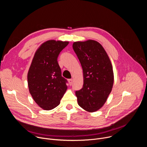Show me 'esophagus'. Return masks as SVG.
<instances>
[{
	"label": "esophagus",
	"instance_id": "obj_1",
	"mask_svg": "<svg viewBox=\"0 0 147 147\" xmlns=\"http://www.w3.org/2000/svg\"><path fill=\"white\" fill-rule=\"evenodd\" d=\"M68 81H69V82L70 86H71L72 84H73V79H69Z\"/></svg>",
	"mask_w": 147,
	"mask_h": 147
}]
</instances>
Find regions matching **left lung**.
<instances>
[{
	"mask_svg": "<svg viewBox=\"0 0 147 147\" xmlns=\"http://www.w3.org/2000/svg\"><path fill=\"white\" fill-rule=\"evenodd\" d=\"M73 48L83 71L82 88L76 91L78 105L89 112L99 110L113 87L114 76L109 57L102 46L94 40L75 42Z\"/></svg>",
	"mask_w": 147,
	"mask_h": 147,
	"instance_id": "1",
	"label": "left lung"
}]
</instances>
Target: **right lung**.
Returning <instances> with one entry per match:
<instances>
[{
	"label": "right lung",
	"instance_id": "obj_1",
	"mask_svg": "<svg viewBox=\"0 0 147 147\" xmlns=\"http://www.w3.org/2000/svg\"><path fill=\"white\" fill-rule=\"evenodd\" d=\"M67 41L49 40L36 51L27 75L30 92L43 109L51 110L60 104L67 90V80L61 76L57 57Z\"/></svg>",
	"mask_w": 147,
	"mask_h": 147
}]
</instances>
